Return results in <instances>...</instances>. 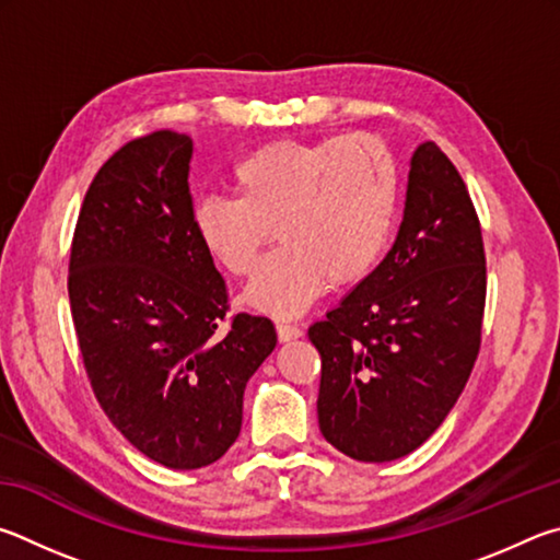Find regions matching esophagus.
I'll return each instance as SVG.
<instances>
[{
	"label": "esophagus",
	"mask_w": 560,
	"mask_h": 560,
	"mask_svg": "<svg viewBox=\"0 0 560 560\" xmlns=\"http://www.w3.org/2000/svg\"><path fill=\"white\" fill-rule=\"evenodd\" d=\"M302 337V329L300 327H292V325H278V339L280 341H295Z\"/></svg>",
	"instance_id": "1"
}]
</instances>
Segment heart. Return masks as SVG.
I'll use <instances>...</instances> for the list:
<instances>
[{"mask_svg": "<svg viewBox=\"0 0 560 560\" xmlns=\"http://www.w3.org/2000/svg\"><path fill=\"white\" fill-rule=\"evenodd\" d=\"M238 196H209L191 223L203 253L245 278L278 233L282 248L255 270L243 302L270 317H300L327 282L357 285L376 270L394 233L398 170L374 135L268 142L233 166Z\"/></svg>", "mask_w": 560, "mask_h": 560, "instance_id": "1", "label": "heart"}]
</instances>
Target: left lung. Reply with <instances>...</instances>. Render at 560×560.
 Wrapping results in <instances>:
<instances>
[{"mask_svg":"<svg viewBox=\"0 0 560 560\" xmlns=\"http://www.w3.org/2000/svg\"><path fill=\"white\" fill-rule=\"evenodd\" d=\"M485 245L463 176L435 142L410 156L404 221L378 268L310 327L327 443L390 463L443 425L479 351Z\"/></svg>","mask_w":560,"mask_h":560,"instance_id":"left-lung-1","label":"left lung"}]
</instances>
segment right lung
<instances>
[{"mask_svg":"<svg viewBox=\"0 0 560 560\" xmlns=\"http://www.w3.org/2000/svg\"><path fill=\"white\" fill-rule=\"evenodd\" d=\"M191 137L127 142L78 215L68 298L83 364L113 425L154 463L199 469L243 423L248 378L278 345L268 317L235 315L191 223Z\"/></svg>","mask_w":560,"mask_h":560,"instance_id":"add662e5","label":"right lung"}]
</instances>
